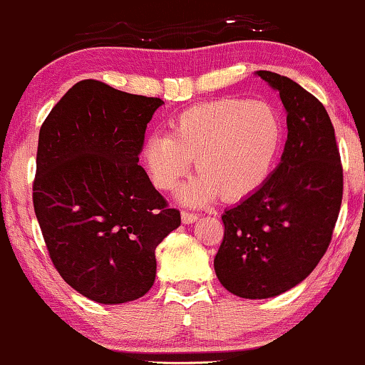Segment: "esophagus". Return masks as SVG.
Returning a JSON list of instances; mask_svg holds the SVG:
<instances>
[{
  "label": "esophagus",
  "instance_id": "1",
  "mask_svg": "<svg viewBox=\"0 0 365 365\" xmlns=\"http://www.w3.org/2000/svg\"><path fill=\"white\" fill-rule=\"evenodd\" d=\"M181 217H182V223H186V225L195 223L196 220H197V215L196 213H191V211H182Z\"/></svg>",
  "mask_w": 365,
  "mask_h": 365
}]
</instances>
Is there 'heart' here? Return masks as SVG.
Here are the masks:
<instances>
[{
  "label": "heart",
  "instance_id": "b5f03b06",
  "mask_svg": "<svg viewBox=\"0 0 365 365\" xmlns=\"http://www.w3.org/2000/svg\"><path fill=\"white\" fill-rule=\"evenodd\" d=\"M282 137L284 123L271 103L220 98L175 116L168 137L148 138L143 160L155 186L170 191L195 157L200 174L182 191L186 203H208L220 195L242 200L267 181Z\"/></svg>",
  "mask_w": 365,
  "mask_h": 365
}]
</instances>
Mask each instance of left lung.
Returning <instances> with one entry per match:
<instances>
[{
  "mask_svg": "<svg viewBox=\"0 0 365 365\" xmlns=\"http://www.w3.org/2000/svg\"><path fill=\"white\" fill-rule=\"evenodd\" d=\"M287 111L281 164L254 195L223 213L215 272L249 299L281 294L317 267L331 242L344 196V169L325 106L286 76L259 71Z\"/></svg>",
  "mask_w": 365,
  "mask_h": 365,
  "instance_id": "8db88e82",
  "label": "left lung"
}]
</instances>
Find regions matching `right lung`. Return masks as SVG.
I'll list each match as a JSON object with an SVG mask.
<instances>
[{"mask_svg": "<svg viewBox=\"0 0 365 365\" xmlns=\"http://www.w3.org/2000/svg\"><path fill=\"white\" fill-rule=\"evenodd\" d=\"M160 105L84 79L40 127L34 208L45 247L67 284L96 303L142 298L157 245L181 225L137 164Z\"/></svg>", "mask_w": 365, "mask_h": 365, "instance_id": "add662e5", "label": "right lung"}]
</instances>
